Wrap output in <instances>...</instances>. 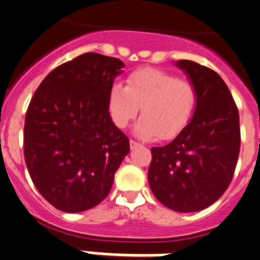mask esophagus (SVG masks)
<instances>
[{"mask_svg": "<svg viewBox=\"0 0 260 260\" xmlns=\"http://www.w3.org/2000/svg\"><path fill=\"white\" fill-rule=\"evenodd\" d=\"M129 145H131V149H135L137 148V146H140V144L137 143V141H135V140H131Z\"/></svg>", "mask_w": 260, "mask_h": 260, "instance_id": "34e87169", "label": "esophagus"}]
</instances>
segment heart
Segmentation results:
<instances>
[{
	"instance_id": "1",
	"label": "heart",
	"mask_w": 260,
	"mask_h": 260,
	"mask_svg": "<svg viewBox=\"0 0 260 260\" xmlns=\"http://www.w3.org/2000/svg\"><path fill=\"white\" fill-rule=\"evenodd\" d=\"M198 94L193 83L157 68H141L131 73L127 86L115 83L108 94V108L119 128H125L140 111L135 132L146 140L173 139L192 117Z\"/></svg>"
}]
</instances>
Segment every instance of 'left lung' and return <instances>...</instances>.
Here are the masks:
<instances>
[{
  "instance_id": "8db88e82",
  "label": "left lung",
  "mask_w": 260,
  "mask_h": 260,
  "mask_svg": "<svg viewBox=\"0 0 260 260\" xmlns=\"http://www.w3.org/2000/svg\"><path fill=\"white\" fill-rule=\"evenodd\" d=\"M175 65L195 86L196 107L170 144L152 148L148 180L158 202L188 213L213 204L232 182L241 145L239 115L216 72L189 60Z\"/></svg>"
}]
</instances>
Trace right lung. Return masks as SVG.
Returning <instances> with one entry per match:
<instances>
[{
    "instance_id": "right-lung-1",
    "label": "right lung",
    "mask_w": 260,
    "mask_h": 260,
    "mask_svg": "<svg viewBox=\"0 0 260 260\" xmlns=\"http://www.w3.org/2000/svg\"><path fill=\"white\" fill-rule=\"evenodd\" d=\"M123 61L83 53L43 80L24 120V159L34 184L55 208L77 213L108 195L129 140L108 111Z\"/></svg>"
}]
</instances>
